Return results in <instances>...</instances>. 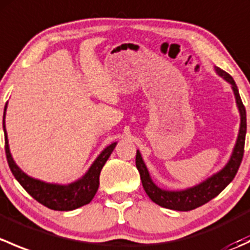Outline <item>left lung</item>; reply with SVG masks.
Returning <instances> with one entry per match:
<instances>
[{"instance_id":"left-lung-1","label":"left lung","mask_w":250,"mask_h":250,"mask_svg":"<svg viewBox=\"0 0 250 250\" xmlns=\"http://www.w3.org/2000/svg\"><path fill=\"white\" fill-rule=\"evenodd\" d=\"M214 69H215V72L219 76L223 77L226 82L231 84V88H232L234 94V99H236V105L238 107L239 116H241L238 135H237V140L236 144H234L232 153H231L230 160H229V162L226 163L223 169L209 176L208 179L203 180L202 183L197 184V185L192 186V188H185V190L170 191L163 190V188H158L153 183L150 176V173H148L147 168H146L145 162H144L143 157H141V153L138 150L135 165H137L138 170H139L144 190H145V192L147 193V196L151 198L152 202L163 207V208L173 209V210L179 211H188L203 206V204L213 200L214 197H216L233 180L234 175L237 174V170H238L239 166H241L242 158H243L244 141H246L247 133L246 109H244L241 97H239L238 88H237L233 78L228 72L221 70L220 67L215 66Z\"/></svg>"}]
</instances>
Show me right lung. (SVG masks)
Returning <instances> with one entry per match:
<instances>
[{
    "instance_id": "1",
    "label": "right lung",
    "mask_w": 250,
    "mask_h": 250,
    "mask_svg": "<svg viewBox=\"0 0 250 250\" xmlns=\"http://www.w3.org/2000/svg\"><path fill=\"white\" fill-rule=\"evenodd\" d=\"M6 110L7 104L4 106L3 112V132L4 143H6L7 161H8L9 168H11L14 178L19 181V184L26 190V192L31 197H34L37 202L43 204L47 208L53 209V210L69 211L89 203L95 196V193H97L98 188H99L100 172H102L106 161L109 160L117 143H112L111 145L106 146L100 152V155L95 158V161L92 163L89 169L78 180L74 181V183L65 184V185L46 183V181L29 176L26 173L22 172L18 167L17 163L14 162L11 151H9L8 137H7L6 125H4Z\"/></svg>"
}]
</instances>
